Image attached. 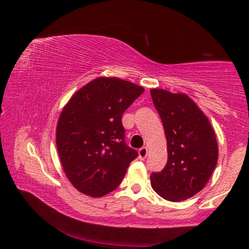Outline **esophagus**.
<instances>
[{"label": "esophagus", "instance_id": "obj_1", "mask_svg": "<svg viewBox=\"0 0 249 249\" xmlns=\"http://www.w3.org/2000/svg\"><path fill=\"white\" fill-rule=\"evenodd\" d=\"M147 156H148V149H147V147H142V148L138 150V157H140V159L144 160L146 159Z\"/></svg>", "mask_w": 249, "mask_h": 249}]
</instances>
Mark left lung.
Returning a JSON list of instances; mask_svg holds the SVG:
<instances>
[{
	"label": "left lung",
	"mask_w": 249,
	"mask_h": 249,
	"mask_svg": "<svg viewBox=\"0 0 249 249\" xmlns=\"http://www.w3.org/2000/svg\"><path fill=\"white\" fill-rule=\"evenodd\" d=\"M150 94L165 128L168 151L162 171L150 176L151 187L165 200H187L205 187L215 169V132L187 94L162 89H151Z\"/></svg>",
	"instance_id": "8db88e82"
}]
</instances>
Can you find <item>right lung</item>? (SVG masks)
Returning <instances> with one entry per match:
<instances>
[{"mask_svg": "<svg viewBox=\"0 0 249 249\" xmlns=\"http://www.w3.org/2000/svg\"><path fill=\"white\" fill-rule=\"evenodd\" d=\"M144 88L119 78L92 80L71 96L59 116L56 144L71 184L92 197L119 187L138 153L124 142L122 115Z\"/></svg>", "mask_w": 249, "mask_h": 249, "instance_id": "1", "label": "right lung"}]
</instances>
